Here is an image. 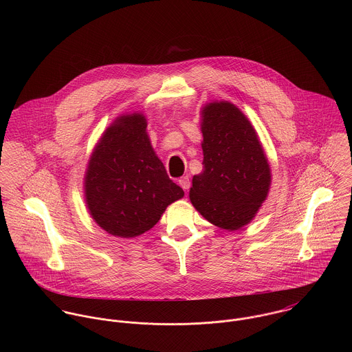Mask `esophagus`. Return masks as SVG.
Segmentation results:
<instances>
[{
  "instance_id": "obj_1",
  "label": "esophagus",
  "mask_w": 352,
  "mask_h": 352,
  "mask_svg": "<svg viewBox=\"0 0 352 352\" xmlns=\"http://www.w3.org/2000/svg\"><path fill=\"white\" fill-rule=\"evenodd\" d=\"M179 184H180V187H182L184 191H187V190L191 187V182H190V177H188V176H183V177H180V180H179Z\"/></svg>"
}]
</instances>
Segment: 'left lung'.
Listing matches in <instances>:
<instances>
[{
	"mask_svg": "<svg viewBox=\"0 0 352 352\" xmlns=\"http://www.w3.org/2000/svg\"><path fill=\"white\" fill-rule=\"evenodd\" d=\"M201 127L203 172L192 177L190 199L208 222L237 230L268 195V160L251 122L229 101L206 104Z\"/></svg>",
	"mask_w": 352,
	"mask_h": 352,
	"instance_id": "1",
	"label": "left lung"
}]
</instances>
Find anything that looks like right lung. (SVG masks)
<instances>
[{
    "instance_id": "obj_1",
    "label": "right lung",
    "mask_w": 352,
    "mask_h": 352,
    "mask_svg": "<svg viewBox=\"0 0 352 352\" xmlns=\"http://www.w3.org/2000/svg\"><path fill=\"white\" fill-rule=\"evenodd\" d=\"M142 113L119 116L102 134L85 172V201L107 233L130 239L151 229L184 197L151 148Z\"/></svg>"
}]
</instances>
